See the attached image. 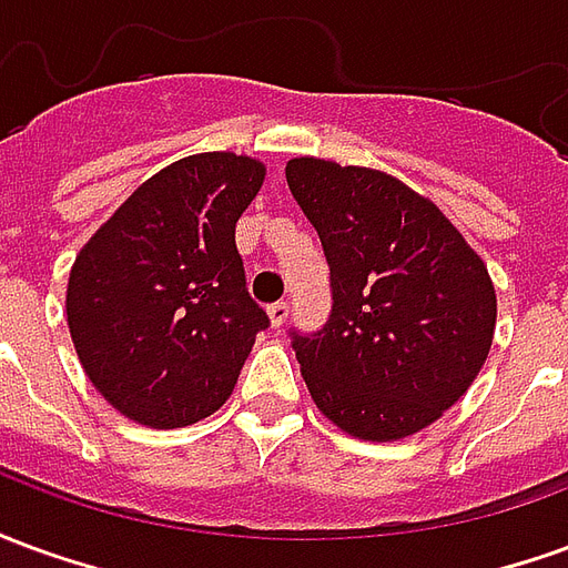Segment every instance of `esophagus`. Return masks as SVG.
I'll list each match as a JSON object with an SVG mask.
<instances>
[{
	"label": "esophagus",
	"mask_w": 568,
	"mask_h": 568,
	"mask_svg": "<svg viewBox=\"0 0 568 568\" xmlns=\"http://www.w3.org/2000/svg\"><path fill=\"white\" fill-rule=\"evenodd\" d=\"M267 316H271L273 328H283L285 320H288V301H276L267 307Z\"/></svg>",
	"instance_id": "1"
}]
</instances>
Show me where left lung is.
Masks as SVG:
<instances>
[{
	"mask_svg": "<svg viewBox=\"0 0 568 568\" xmlns=\"http://www.w3.org/2000/svg\"><path fill=\"white\" fill-rule=\"evenodd\" d=\"M285 179L332 267L328 322L292 332L313 402L353 438L398 440L432 426L493 346L487 264L395 175L295 158Z\"/></svg>",
	"mask_w": 568,
	"mask_h": 568,
	"instance_id": "left-lung-1",
	"label": "left lung"
}]
</instances>
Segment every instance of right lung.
Instances as JSON below:
<instances>
[{
    "mask_svg": "<svg viewBox=\"0 0 568 568\" xmlns=\"http://www.w3.org/2000/svg\"><path fill=\"white\" fill-rule=\"evenodd\" d=\"M264 163L206 151L163 166L84 243L67 288L81 368L133 423L182 428L234 393L271 320L246 288L236 219Z\"/></svg>",
    "mask_w": 568,
    "mask_h": 568,
    "instance_id": "1",
    "label": "right lung"
}]
</instances>
